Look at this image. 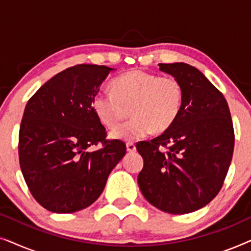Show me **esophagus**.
Segmentation results:
<instances>
[{"label":"esophagus","instance_id":"1","mask_svg":"<svg viewBox=\"0 0 251 251\" xmlns=\"http://www.w3.org/2000/svg\"><path fill=\"white\" fill-rule=\"evenodd\" d=\"M126 151L130 153L135 152L136 151V145L133 143H126Z\"/></svg>","mask_w":251,"mask_h":251}]
</instances>
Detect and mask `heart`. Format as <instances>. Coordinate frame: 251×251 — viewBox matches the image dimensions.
<instances>
[{
  "label": "heart",
  "mask_w": 251,
  "mask_h": 251,
  "mask_svg": "<svg viewBox=\"0 0 251 251\" xmlns=\"http://www.w3.org/2000/svg\"><path fill=\"white\" fill-rule=\"evenodd\" d=\"M112 91L94 96L91 107L106 128L113 129L128 115L133 119L111 132L113 139L133 142L153 130L166 131L176 122L184 101L180 82L174 76H159L144 71H130L112 82Z\"/></svg>",
  "instance_id": "1"
}]
</instances>
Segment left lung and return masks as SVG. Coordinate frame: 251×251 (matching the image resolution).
<instances>
[{"mask_svg":"<svg viewBox=\"0 0 251 251\" xmlns=\"http://www.w3.org/2000/svg\"><path fill=\"white\" fill-rule=\"evenodd\" d=\"M159 67L180 82L183 108L162 135L137 144L144 159L138 185L160 210L188 214L207 205L224 183L234 149L231 113L222 92L198 68L185 63Z\"/></svg>","mask_w":251,"mask_h":251,"instance_id":"obj_1","label":"left lung"}]
</instances>
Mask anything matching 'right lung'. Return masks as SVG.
Returning <instances> with one entry per match:
<instances>
[{"instance_id": "right-lung-1", "label": "right lung", "mask_w": 251, "mask_h": 251, "mask_svg": "<svg viewBox=\"0 0 251 251\" xmlns=\"http://www.w3.org/2000/svg\"><path fill=\"white\" fill-rule=\"evenodd\" d=\"M114 68L81 64L46 82L27 102L19 130V163L34 199L47 210L70 214L100 197L126 144L106 140L91 107ZM98 142L104 147L90 152Z\"/></svg>"}]
</instances>
